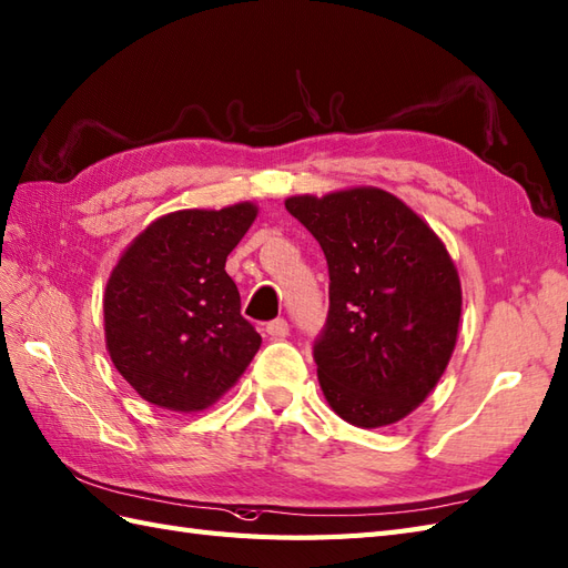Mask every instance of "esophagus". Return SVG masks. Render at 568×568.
I'll use <instances>...</instances> for the list:
<instances>
[{"mask_svg": "<svg viewBox=\"0 0 568 568\" xmlns=\"http://www.w3.org/2000/svg\"><path fill=\"white\" fill-rule=\"evenodd\" d=\"M266 334L271 338H278L281 341V338H285L290 334V326H287L285 320H273V322L266 324Z\"/></svg>", "mask_w": 568, "mask_h": 568, "instance_id": "1", "label": "esophagus"}]
</instances>
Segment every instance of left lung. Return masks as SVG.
<instances>
[{
	"mask_svg": "<svg viewBox=\"0 0 568 568\" xmlns=\"http://www.w3.org/2000/svg\"><path fill=\"white\" fill-rule=\"evenodd\" d=\"M285 207L328 266V314L312 348L328 406L361 428L397 424L455 351L463 290L453 258L387 191L295 195Z\"/></svg>",
	"mask_w": 568,
	"mask_h": 568,
	"instance_id": "8db88e82",
	"label": "left lung"
}]
</instances>
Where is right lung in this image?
<instances>
[{
    "label": "right lung",
    "instance_id": "obj_1",
    "mask_svg": "<svg viewBox=\"0 0 568 568\" xmlns=\"http://www.w3.org/2000/svg\"><path fill=\"white\" fill-rule=\"evenodd\" d=\"M256 207L179 210L128 246L105 285L111 361L142 399L201 412L246 371L261 346L224 271Z\"/></svg>",
    "mask_w": 568,
    "mask_h": 568
}]
</instances>
